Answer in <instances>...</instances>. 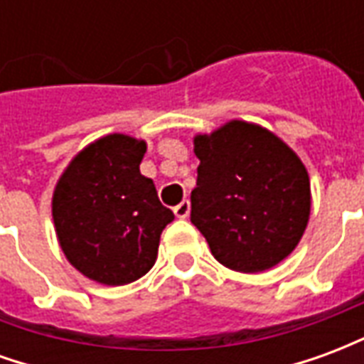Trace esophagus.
Wrapping results in <instances>:
<instances>
[{"mask_svg": "<svg viewBox=\"0 0 364 364\" xmlns=\"http://www.w3.org/2000/svg\"><path fill=\"white\" fill-rule=\"evenodd\" d=\"M173 213H175V216H177V218H187V216H189V213H191V203H189V200H181V203H179V205L173 208Z\"/></svg>", "mask_w": 364, "mask_h": 364, "instance_id": "obj_1", "label": "esophagus"}]
</instances>
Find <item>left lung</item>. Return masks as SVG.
Wrapping results in <instances>:
<instances>
[{"mask_svg": "<svg viewBox=\"0 0 364 364\" xmlns=\"http://www.w3.org/2000/svg\"><path fill=\"white\" fill-rule=\"evenodd\" d=\"M191 222L224 267L261 273L289 257L310 218V177L279 136L230 120L195 136Z\"/></svg>", "mask_w": 364, "mask_h": 364, "instance_id": "obj_1", "label": "left lung"}]
</instances>
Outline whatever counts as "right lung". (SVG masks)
<instances>
[{
	"instance_id": "1",
	"label": "right lung",
	"mask_w": 364,
	"mask_h": 364,
	"mask_svg": "<svg viewBox=\"0 0 364 364\" xmlns=\"http://www.w3.org/2000/svg\"><path fill=\"white\" fill-rule=\"evenodd\" d=\"M146 142L107 134L75 156L56 183L52 218L66 259L91 281H138L158 257L159 236L173 213L140 173Z\"/></svg>"
}]
</instances>
